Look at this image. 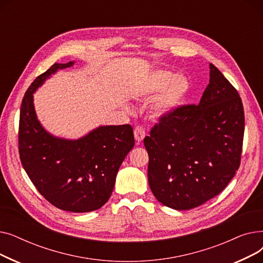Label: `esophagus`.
<instances>
[{
  "instance_id": "34e87169",
  "label": "esophagus",
  "mask_w": 263,
  "mask_h": 263,
  "mask_svg": "<svg viewBox=\"0 0 263 263\" xmlns=\"http://www.w3.org/2000/svg\"><path fill=\"white\" fill-rule=\"evenodd\" d=\"M146 135V131L142 126H136L134 128V137L137 142H142Z\"/></svg>"
}]
</instances>
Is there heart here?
Returning a JSON list of instances; mask_svg holds the SVG:
<instances>
[{"label": "heart", "instance_id": "b5f03b06", "mask_svg": "<svg viewBox=\"0 0 263 263\" xmlns=\"http://www.w3.org/2000/svg\"><path fill=\"white\" fill-rule=\"evenodd\" d=\"M187 89L189 82L184 76H172L168 71L158 70L148 78L144 93L153 95L160 90L151 100L150 108L156 115H163L180 103Z\"/></svg>", "mask_w": 263, "mask_h": 263}]
</instances>
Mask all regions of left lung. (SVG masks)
Returning a JSON list of instances; mask_svg holds the SVG:
<instances>
[{
	"instance_id": "left-lung-1",
	"label": "left lung",
	"mask_w": 263,
	"mask_h": 263,
	"mask_svg": "<svg viewBox=\"0 0 263 263\" xmlns=\"http://www.w3.org/2000/svg\"><path fill=\"white\" fill-rule=\"evenodd\" d=\"M244 122L238 90L210 64L199 104L161 115L144 139L156 198L172 209L190 210L219 194L240 167Z\"/></svg>"
}]
</instances>
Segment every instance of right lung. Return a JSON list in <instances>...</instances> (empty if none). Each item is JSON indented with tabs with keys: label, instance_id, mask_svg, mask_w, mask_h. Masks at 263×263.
<instances>
[{
	"label": "right lung",
	"instance_id": "obj_1",
	"mask_svg": "<svg viewBox=\"0 0 263 263\" xmlns=\"http://www.w3.org/2000/svg\"><path fill=\"white\" fill-rule=\"evenodd\" d=\"M54 64L27 88L21 103L18 149L27 176L51 204L70 212L101 208L112 195L117 172L134 147L130 124L106 126L77 141L57 139L37 120L33 92L58 69L72 66Z\"/></svg>",
	"mask_w": 263,
	"mask_h": 263
}]
</instances>
